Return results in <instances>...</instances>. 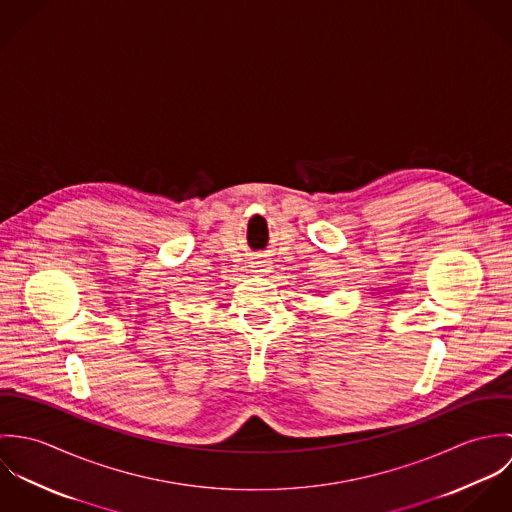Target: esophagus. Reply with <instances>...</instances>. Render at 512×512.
I'll use <instances>...</instances> for the list:
<instances>
[{"instance_id": "obj_1", "label": "esophagus", "mask_w": 512, "mask_h": 512, "mask_svg": "<svg viewBox=\"0 0 512 512\" xmlns=\"http://www.w3.org/2000/svg\"><path fill=\"white\" fill-rule=\"evenodd\" d=\"M252 268H254V272H270V270H268L270 266H268L266 262H256Z\"/></svg>"}]
</instances>
